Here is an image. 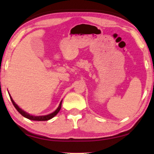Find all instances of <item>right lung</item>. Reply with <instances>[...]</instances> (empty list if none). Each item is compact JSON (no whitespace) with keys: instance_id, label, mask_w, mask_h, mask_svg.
Masks as SVG:
<instances>
[{"instance_id":"obj_1","label":"right lung","mask_w":154,"mask_h":154,"mask_svg":"<svg viewBox=\"0 0 154 154\" xmlns=\"http://www.w3.org/2000/svg\"><path fill=\"white\" fill-rule=\"evenodd\" d=\"M10 97H11V100L12 103H13V104L14 107H15L16 109H17V110L19 112V113H20L23 117H26V118L30 119V120H34V121H47V120H49V119H50L51 118H53L54 117L56 116V115H57L60 109H61V103H62V100H61V103H60V104H59V107H58L57 109H56L54 112H53L52 113L49 114V115H43V116H33V115H29V114L27 113L26 112L23 110V109H22L21 108H20V107H18V105H17V104H16L15 102L13 101V100L11 97V95H10Z\"/></svg>"}]
</instances>
